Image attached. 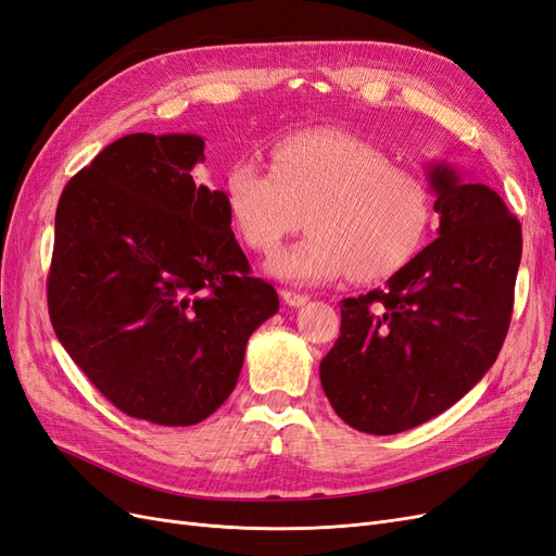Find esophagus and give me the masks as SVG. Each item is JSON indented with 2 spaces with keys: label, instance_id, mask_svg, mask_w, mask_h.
Wrapping results in <instances>:
<instances>
[{
  "label": "esophagus",
  "instance_id": "esophagus-1",
  "mask_svg": "<svg viewBox=\"0 0 556 556\" xmlns=\"http://www.w3.org/2000/svg\"><path fill=\"white\" fill-rule=\"evenodd\" d=\"M280 296H282L285 304H288V306H294V308L308 304V294H299V292H292V290H282V292H280Z\"/></svg>",
  "mask_w": 556,
  "mask_h": 556
}]
</instances>
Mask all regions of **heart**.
Instances as JSON below:
<instances>
[{
    "instance_id": "heart-1",
    "label": "heart",
    "mask_w": 556,
    "mask_h": 556,
    "mask_svg": "<svg viewBox=\"0 0 556 556\" xmlns=\"http://www.w3.org/2000/svg\"><path fill=\"white\" fill-rule=\"evenodd\" d=\"M227 211L243 243L274 252L304 227V241L278 252L271 271L296 282L390 278L425 245L433 192L417 172L345 131H304L271 150V172L250 160L229 166Z\"/></svg>"
}]
</instances>
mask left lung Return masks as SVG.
<instances>
[{
    "instance_id": "left-lung-1",
    "label": "left lung",
    "mask_w": 556,
    "mask_h": 556,
    "mask_svg": "<svg viewBox=\"0 0 556 556\" xmlns=\"http://www.w3.org/2000/svg\"><path fill=\"white\" fill-rule=\"evenodd\" d=\"M439 239L387 280L341 301V336L319 362L345 425L390 435L425 425L490 371L513 317L521 227L482 182L429 172Z\"/></svg>"
}]
</instances>
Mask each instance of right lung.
I'll return each mask as SVG.
<instances>
[{
	"instance_id": "right-lung-1",
	"label": "right lung",
	"mask_w": 556,
	"mask_h": 556,
	"mask_svg": "<svg viewBox=\"0 0 556 556\" xmlns=\"http://www.w3.org/2000/svg\"><path fill=\"white\" fill-rule=\"evenodd\" d=\"M194 134H127L64 185L48 274L60 343L117 410L162 427L213 415L278 311L250 276L225 192L192 178Z\"/></svg>"
}]
</instances>
